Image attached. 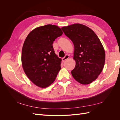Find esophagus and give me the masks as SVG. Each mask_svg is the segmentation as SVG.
Segmentation results:
<instances>
[{"mask_svg":"<svg viewBox=\"0 0 120 120\" xmlns=\"http://www.w3.org/2000/svg\"><path fill=\"white\" fill-rule=\"evenodd\" d=\"M69 57H70V56H69L68 54H66V55L65 56H64V57H63V59H62V60H63V61L66 60H67V59H68Z\"/></svg>","mask_w":120,"mask_h":120,"instance_id":"obj_1","label":"esophagus"}]
</instances>
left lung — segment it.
Masks as SVG:
<instances>
[{
	"instance_id": "left-lung-1",
	"label": "left lung",
	"mask_w": 120,
	"mask_h": 120,
	"mask_svg": "<svg viewBox=\"0 0 120 120\" xmlns=\"http://www.w3.org/2000/svg\"><path fill=\"white\" fill-rule=\"evenodd\" d=\"M61 30L75 47L76 64L71 72L72 77L82 85L92 82L101 73L105 62V50L99 38L91 29L79 23Z\"/></svg>"
}]
</instances>
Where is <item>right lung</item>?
<instances>
[{
  "instance_id": "right-lung-1",
  "label": "right lung",
  "mask_w": 120,
  "mask_h": 120,
  "mask_svg": "<svg viewBox=\"0 0 120 120\" xmlns=\"http://www.w3.org/2000/svg\"><path fill=\"white\" fill-rule=\"evenodd\" d=\"M62 34L60 27L48 24L34 29L24 42L21 56L23 70L40 88L51 85L60 70L61 60L54 53L52 43Z\"/></svg>"
}]
</instances>
